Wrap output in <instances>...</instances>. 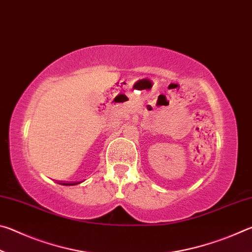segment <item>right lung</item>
Instances as JSON below:
<instances>
[{"label": "right lung", "mask_w": 252, "mask_h": 252, "mask_svg": "<svg viewBox=\"0 0 252 252\" xmlns=\"http://www.w3.org/2000/svg\"><path fill=\"white\" fill-rule=\"evenodd\" d=\"M79 182H76V183H65V185H67V186H73V185H78ZM63 185H64V183H63Z\"/></svg>", "instance_id": "obj_1"}]
</instances>
